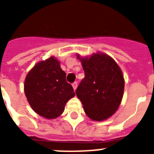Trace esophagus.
Returning a JSON list of instances; mask_svg holds the SVG:
<instances>
[{"label": "esophagus", "instance_id": "1", "mask_svg": "<svg viewBox=\"0 0 154 154\" xmlns=\"http://www.w3.org/2000/svg\"><path fill=\"white\" fill-rule=\"evenodd\" d=\"M72 87H73V89H74V90L75 91L76 89H77V87H78V83H77L76 82H75L74 83L72 84Z\"/></svg>", "mask_w": 154, "mask_h": 154}]
</instances>
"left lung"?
I'll list each match as a JSON object with an SVG mask.
<instances>
[{
    "instance_id": "1",
    "label": "left lung",
    "mask_w": 154,
    "mask_h": 154,
    "mask_svg": "<svg viewBox=\"0 0 154 154\" xmlns=\"http://www.w3.org/2000/svg\"><path fill=\"white\" fill-rule=\"evenodd\" d=\"M85 72V78L76 89L87 116L93 121H104L119 109L124 92L123 72L116 61L106 53L90 56L77 54Z\"/></svg>"
}]
</instances>
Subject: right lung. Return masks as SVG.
<instances>
[{"instance_id":"add662e5","label":"right lung","mask_w":154,"mask_h":154,"mask_svg":"<svg viewBox=\"0 0 154 154\" xmlns=\"http://www.w3.org/2000/svg\"><path fill=\"white\" fill-rule=\"evenodd\" d=\"M66 74L55 56L39 61L27 74L24 91L31 109L42 117L52 119L65 110V104L75 96Z\"/></svg>"}]
</instances>
